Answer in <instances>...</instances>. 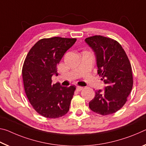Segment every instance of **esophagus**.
Wrapping results in <instances>:
<instances>
[{"instance_id":"obj_1","label":"esophagus","mask_w":146,"mask_h":146,"mask_svg":"<svg viewBox=\"0 0 146 146\" xmlns=\"http://www.w3.org/2000/svg\"><path fill=\"white\" fill-rule=\"evenodd\" d=\"M83 89V87H80V86H78V87H77V88H76V90H77V91H78V92L82 91Z\"/></svg>"}]
</instances>
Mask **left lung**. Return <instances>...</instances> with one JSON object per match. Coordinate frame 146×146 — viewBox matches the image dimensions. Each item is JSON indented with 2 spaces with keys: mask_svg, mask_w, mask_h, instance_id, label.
Wrapping results in <instances>:
<instances>
[{
  "mask_svg": "<svg viewBox=\"0 0 146 146\" xmlns=\"http://www.w3.org/2000/svg\"><path fill=\"white\" fill-rule=\"evenodd\" d=\"M96 56L98 74L107 87L96 91L89 102L93 112L103 116L113 114L127 102L132 90V68L129 58L120 44L116 40L102 35L85 39Z\"/></svg>",
  "mask_w": 146,
  "mask_h": 146,
  "instance_id": "8db88e82",
  "label": "left lung"
}]
</instances>
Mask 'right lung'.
<instances>
[{
  "label": "right lung",
  "instance_id": "right-lung-1",
  "mask_svg": "<svg viewBox=\"0 0 146 146\" xmlns=\"http://www.w3.org/2000/svg\"><path fill=\"white\" fill-rule=\"evenodd\" d=\"M76 40L59 37L40 39L24 61L22 74L26 95L35 111L46 118H59L69 111L76 87L52 84V76L57 75V64Z\"/></svg>",
  "mask_w": 146,
  "mask_h": 146
}]
</instances>
